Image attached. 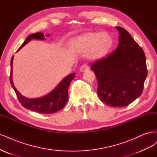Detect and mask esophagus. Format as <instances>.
Segmentation results:
<instances>
[{
	"mask_svg": "<svg viewBox=\"0 0 157 157\" xmlns=\"http://www.w3.org/2000/svg\"><path fill=\"white\" fill-rule=\"evenodd\" d=\"M89 69V67L87 65V64H83L82 67H80V71L82 72H84L85 71H87V70H88Z\"/></svg>",
	"mask_w": 157,
	"mask_h": 157,
	"instance_id": "34e87169",
	"label": "esophagus"
}]
</instances>
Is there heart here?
Masks as SVG:
<instances>
[{
    "mask_svg": "<svg viewBox=\"0 0 157 157\" xmlns=\"http://www.w3.org/2000/svg\"><path fill=\"white\" fill-rule=\"evenodd\" d=\"M112 39L109 33H88L75 38L72 42L74 50L79 52L89 51V57L97 59L104 57L112 44Z\"/></svg>",
    "mask_w": 157,
    "mask_h": 157,
    "instance_id": "b5f03b06",
    "label": "heart"
}]
</instances>
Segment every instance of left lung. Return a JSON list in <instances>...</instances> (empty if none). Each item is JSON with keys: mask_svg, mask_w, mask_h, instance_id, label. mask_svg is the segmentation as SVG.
<instances>
[{"mask_svg": "<svg viewBox=\"0 0 157 157\" xmlns=\"http://www.w3.org/2000/svg\"><path fill=\"white\" fill-rule=\"evenodd\" d=\"M119 45L113 52L92 64L98 82L100 99L112 107L128 105L142 93L147 75L145 53L130 34L122 27Z\"/></svg>", "mask_w": 157, "mask_h": 157, "instance_id": "obj_1", "label": "left lung"}]
</instances>
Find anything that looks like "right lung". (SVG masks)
Instances as JSON below:
<instances>
[{"instance_id": "add662e5", "label": "right lung", "mask_w": 157, "mask_h": 157, "mask_svg": "<svg viewBox=\"0 0 157 157\" xmlns=\"http://www.w3.org/2000/svg\"><path fill=\"white\" fill-rule=\"evenodd\" d=\"M47 36H49V35H47ZM33 39L45 40V38H44V35L42 33H36L29 35L17 51H19L20 49H21ZM13 59V56L11 59V71L10 80L12 87L17 94L19 102L21 104L24 108L38 113L49 114L58 112V111L64 107L65 104H67L68 100V90L69 85L70 82H72V80L75 77V73H72L67 75V77H65L59 83L57 87L48 94L40 98H28L24 97L21 93H19L13 85L12 80Z\"/></svg>"}]
</instances>
